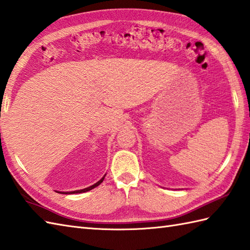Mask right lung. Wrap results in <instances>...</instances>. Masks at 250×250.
I'll use <instances>...</instances> for the list:
<instances>
[{"mask_svg":"<svg viewBox=\"0 0 250 250\" xmlns=\"http://www.w3.org/2000/svg\"><path fill=\"white\" fill-rule=\"evenodd\" d=\"M104 176L103 177V179H102L101 181H98V182L96 183V184H94V185H92V186H90V187H87V188H84V189H81V190H76V191H70V192H61V193H80V192H85V191H88V190L93 189V188L97 187L99 184H102V182L104 181Z\"/></svg>","mask_w":250,"mask_h":250,"instance_id":"1","label":"right lung"}]
</instances>
